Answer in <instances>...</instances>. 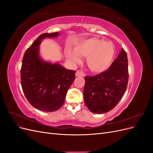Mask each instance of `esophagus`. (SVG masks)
I'll return each mask as SVG.
<instances>
[{
	"mask_svg": "<svg viewBox=\"0 0 153 153\" xmlns=\"http://www.w3.org/2000/svg\"><path fill=\"white\" fill-rule=\"evenodd\" d=\"M75 76H84V73L82 71H77L75 73Z\"/></svg>",
	"mask_w": 153,
	"mask_h": 153,
	"instance_id": "obj_1",
	"label": "esophagus"
}]
</instances>
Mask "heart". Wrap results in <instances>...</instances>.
<instances>
[{
    "label": "heart",
    "instance_id": "obj_1",
    "mask_svg": "<svg viewBox=\"0 0 153 153\" xmlns=\"http://www.w3.org/2000/svg\"><path fill=\"white\" fill-rule=\"evenodd\" d=\"M115 48L112 43L103 39L91 38L78 42L74 50L68 47L65 55L73 64L79 63L80 56H86L88 68L94 73L106 71L113 61Z\"/></svg>",
    "mask_w": 153,
    "mask_h": 153
}]
</instances>
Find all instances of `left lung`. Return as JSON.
<instances>
[{"label": "left lung", "instance_id": "1", "mask_svg": "<svg viewBox=\"0 0 153 153\" xmlns=\"http://www.w3.org/2000/svg\"><path fill=\"white\" fill-rule=\"evenodd\" d=\"M128 77V57L123 48L107 70L85 76L84 98L91 112L103 114L112 110L127 89Z\"/></svg>", "mask_w": 153, "mask_h": 153}]
</instances>
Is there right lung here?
Instances as JSON below:
<instances>
[{"instance_id":"obj_1","label":"right lung","mask_w":153,"mask_h":153,"mask_svg":"<svg viewBox=\"0 0 153 153\" xmlns=\"http://www.w3.org/2000/svg\"><path fill=\"white\" fill-rule=\"evenodd\" d=\"M58 36V32L41 34L25 51L20 71L21 85L27 100L34 108L46 112L61 107L75 78V71L59 63L43 61L39 56L41 41Z\"/></svg>"}]
</instances>
